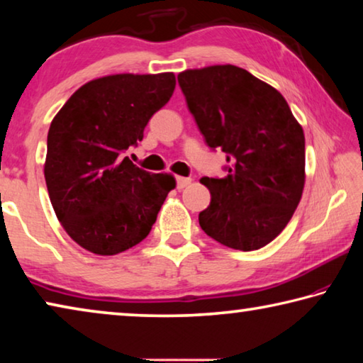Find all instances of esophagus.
Here are the masks:
<instances>
[{
    "instance_id": "obj_1",
    "label": "esophagus",
    "mask_w": 363,
    "mask_h": 363,
    "mask_svg": "<svg viewBox=\"0 0 363 363\" xmlns=\"http://www.w3.org/2000/svg\"><path fill=\"white\" fill-rule=\"evenodd\" d=\"M190 182H192V179H190V177H182V176H179V177H177V189L187 187Z\"/></svg>"
}]
</instances>
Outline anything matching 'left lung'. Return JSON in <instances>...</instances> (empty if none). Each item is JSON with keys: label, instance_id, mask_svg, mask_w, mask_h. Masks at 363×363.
Returning <instances> with one entry per match:
<instances>
[{"label": "left lung", "instance_id": "8db88e82", "mask_svg": "<svg viewBox=\"0 0 363 363\" xmlns=\"http://www.w3.org/2000/svg\"><path fill=\"white\" fill-rule=\"evenodd\" d=\"M189 110L211 149L227 153V176L201 177L211 194L199 223L225 247H266L290 223L304 190L303 126L274 86L237 65L177 75Z\"/></svg>", "mask_w": 363, "mask_h": 363}]
</instances>
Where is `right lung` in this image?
I'll use <instances>...</instances> for the list:
<instances>
[{
  "mask_svg": "<svg viewBox=\"0 0 363 363\" xmlns=\"http://www.w3.org/2000/svg\"><path fill=\"white\" fill-rule=\"evenodd\" d=\"M176 88L173 72L116 73L84 83L51 121L45 179L54 213L73 242L113 256L149 235L171 173L152 174L125 150Z\"/></svg>",
  "mask_w": 363,
  "mask_h": 363,
  "instance_id": "1",
  "label": "right lung"
}]
</instances>
